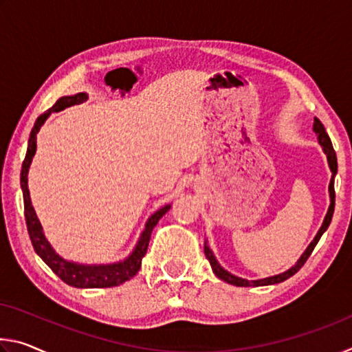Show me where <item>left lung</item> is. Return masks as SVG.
Returning a JSON list of instances; mask_svg holds the SVG:
<instances>
[{
    "mask_svg": "<svg viewBox=\"0 0 352 352\" xmlns=\"http://www.w3.org/2000/svg\"><path fill=\"white\" fill-rule=\"evenodd\" d=\"M314 132L317 133L318 142H320V146L323 147V151H324L326 157H327V163H329V168H331V172H332V178H331V183H329L331 206H329V210H327V214H326V217H324V222H323V225H321L318 234L315 236V239L312 241L311 245H309L306 252L302 253L300 261L296 262V265L292 267L290 270L284 272V273H281V275H276V276H270V278H265V279H258V281H248V279L237 278V276H234V275H231L230 272H226L225 269H222L219 262L216 261V258H214V254H212V252L210 250V247H208V243L205 242V254H206V259L210 261V264H211V267H212L214 273H216V275H217L220 279H222V281L228 283V284H233V285H237V287H259V285H270V284H278V283L285 281V279H289L290 276H294L295 273H296L298 270H300L302 265L306 264V261L309 259V256L312 254L315 245H317V243H318L320 237L323 236V233L327 230V226L331 225L332 214H333V208H336V190H333V177H336V174H337V155H336V151H333V147H332V142H331L329 135L326 133L323 124H321L320 119H317V118L314 119Z\"/></svg>",
    "mask_w": 352,
    "mask_h": 352,
    "instance_id": "1",
    "label": "left lung"
}]
</instances>
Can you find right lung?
I'll use <instances>...</instances> for the list:
<instances>
[{
  "label": "right lung",
  "instance_id": "1",
  "mask_svg": "<svg viewBox=\"0 0 352 352\" xmlns=\"http://www.w3.org/2000/svg\"><path fill=\"white\" fill-rule=\"evenodd\" d=\"M85 99H87L85 93L74 94V96H63L58 99L50 110L41 113V115L37 118V121H35L34 127L31 130V136H29L28 152L21 168V189H23V199H25V217H26V225H28V233H29V237H31L34 250L37 252L40 258L50 265V269L54 272L63 283L73 285V287L107 289V287H116V285H121L122 283L129 281L130 278H133L136 273H138V270L141 269V261L147 252L148 241H151L155 225H157L158 220L169 211L170 205H166L162 208V210H158L157 212L152 214L151 219L147 220L146 230L142 231L135 252L124 262H118V264H110V265H79V264H73V262L62 259L60 256L51 248L50 242L46 241L43 231H41V225L38 222L37 216H35V211L31 204V197H29V188H28L29 166H31L35 151H37V133L40 127L43 126V122L46 121V118L50 116L52 111H60L65 109V107L80 104Z\"/></svg>",
  "mask_w": 352,
  "mask_h": 352
}]
</instances>
